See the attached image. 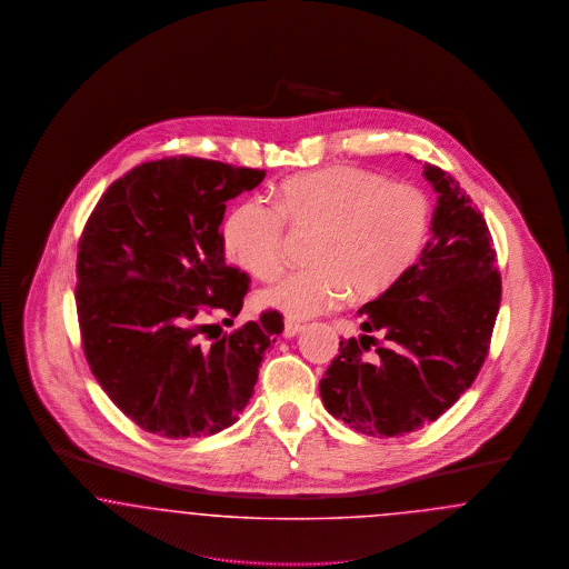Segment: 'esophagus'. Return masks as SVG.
I'll return each mask as SVG.
<instances>
[{
	"label": "esophagus",
	"instance_id": "obj_1",
	"mask_svg": "<svg viewBox=\"0 0 569 569\" xmlns=\"http://www.w3.org/2000/svg\"><path fill=\"white\" fill-rule=\"evenodd\" d=\"M305 326L300 325V322H297V320H286L283 322V337H288V339H292V337H297L298 332L302 330Z\"/></svg>",
	"mask_w": 569,
	"mask_h": 569
}]
</instances>
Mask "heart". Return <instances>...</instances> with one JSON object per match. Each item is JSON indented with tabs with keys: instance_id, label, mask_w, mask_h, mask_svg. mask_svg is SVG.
<instances>
[{
	"instance_id": "obj_1",
	"label": "heart",
	"mask_w": 569,
	"mask_h": 569,
	"mask_svg": "<svg viewBox=\"0 0 569 569\" xmlns=\"http://www.w3.org/2000/svg\"><path fill=\"white\" fill-rule=\"evenodd\" d=\"M271 202L247 198L228 216L221 237L228 258L253 277L281 264L286 221L318 228L307 269L272 277L258 300L307 320L352 292L367 300L388 292L418 260L431 226L427 193L383 174L330 166L283 179Z\"/></svg>"
}]
</instances>
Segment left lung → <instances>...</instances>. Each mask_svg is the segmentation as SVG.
Returning a JSON list of instances; mask_svg holds the SVG:
<instances>
[{
	"mask_svg": "<svg viewBox=\"0 0 569 569\" xmlns=\"http://www.w3.org/2000/svg\"><path fill=\"white\" fill-rule=\"evenodd\" d=\"M431 241L381 297L362 305V335L343 339L320 381L335 418L373 437L411 433L478 378L501 302L497 251L482 213L439 166Z\"/></svg>",
	"mask_w": 569,
	"mask_h": 569,
	"instance_id": "1",
	"label": "left lung"
}]
</instances>
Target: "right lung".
I'll use <instances>...</instances> for the list:
<instances>
[{
    "label": "right lung",
    "instance_id": "right-lung-1",
    "mask_svg": "<svg viewBox=\"0 0 569 569\" xmlns=\"http://www.w3.org/2000/svg\"><path fill=\"white\" fill-rule=\"evenodd\" d=\"M264 170L202 158L144 162L117 179L87 219L77 258V313L91 373L142 431L216 435L249 403L279 311L234 332L209 318L243 309L249 274L228 267L226 202Z\"/></svg>",
    "mask_w": 569,
    "mask_h": 569
}]
</instances>
